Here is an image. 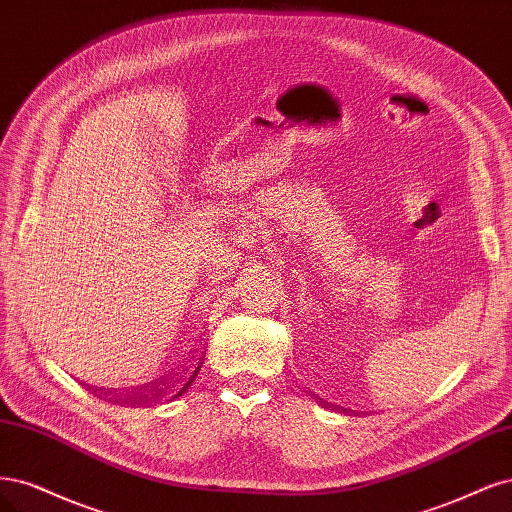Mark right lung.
<instances>
[{"instance_id":"add662e5","label":"right lung","mask_w":512,"mask_h":512,"mask_svg":"<svg viewBox=\"0 0 512 512\" xmlns=\"http://www.w3.org/2000/svg\"><path fill=\"white\" fill-rule=\"evenodd\" d=\"M204 355L206 351L200 349L195 351V355H191V359L183 366V370L176 372L170 381H161L159 385L151 383V385H142V387H134L127 391H100L95 387H89L93 393L100 395V398H106L110 402H119V404H131V406H146V404H159L166 398H176V395H183L189 385L195 381L197 372H200L202 364H204ZM85 385V383H82Z\"/></svg>"}]
</instances>
